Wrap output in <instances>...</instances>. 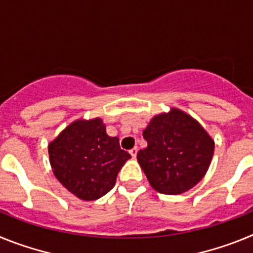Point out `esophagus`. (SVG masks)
Instances as JSON below:
<instances>
[{"label":"esophagus","instance_id":"1","mask_svg":"<svg viewBox=\"0 0 253 253\" xmlns=\"http://www.w3.org/2000/svg\"><path fill=\"white\" fill-rule=\"evenodd\" d=\"M129 153L131 154V157H133V158L137 157V153H138V148H137V147H134V148H131L130 151H129Z\"/></svg>","mask_w":253,"mask_h":253}]
</instances>
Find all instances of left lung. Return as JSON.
I'll list each match as a JSON object with an SVG mask.
<instances>
[{"mask_svg":"<svg viewBox=\"0 0 253 253\" xmlns=\"http://www.w3.org/2000/svg\"><path fill=\"white\" fill-rule=\"evenodd\" d=\"M147 148L138 162L158 193L182 194L204 177L214 154V142L191 116L172 109L154 116L143 131Z\"/></svg>","mask_w":253,"mask_h":253,"instance_id":"8db88e82","label":"left lung"}]
</instances>
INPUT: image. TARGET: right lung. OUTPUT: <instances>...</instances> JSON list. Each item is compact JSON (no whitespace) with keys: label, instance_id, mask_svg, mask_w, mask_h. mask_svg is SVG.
Returning <instances> with one entry per match:
<instances>
[{"label":"right lung","instance_id":"obj_1","mask_svg":"<svg viewBox=\"0 0 253 253\" xmlns=\"http://www.w3.org/2000/svg\"><path fill=\"white\" fill-rule=\"evenodd\" d=\"M48 149L58 181L86 202L109 193L124 163L131 157L120 148L119 138L107 135L99 118L73 122Z\"/></svg>","mask_w":253,"mask_h":253}]
</instances>
